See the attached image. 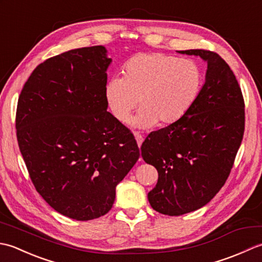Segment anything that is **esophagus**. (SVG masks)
Masks as SVG:
<instances>
[{
    "label": "esophagus",
    "instance_id": "esophagus-1",
    "mask_svg": "<svg viewBox=\"0 0 262 262\" xmlns=\"http://www.w3.org/2000/svg\"><path fill=\"white\" fill-rule=\"evenodd\" d=\"M135 138H136V142H137L138 147H141L142 143H143V141H144V136H143V135H140V134H138V133H135Z\"/></svg>",
    "mask_w": 262,
    "mask_h": 262
}]
</instances>
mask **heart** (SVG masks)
<instances>
[{
  "mask_svg": "<svg viewBox=\"0 0 262 262\" xmlns=\"http://www.w3.org/2000/svg\"><path fill=\"white\" fill-rule=\"evenodd\" d=\"M104 86L111 114L122 124L129 120L137 104L142 108L132 119L136 128L174 124L196 101L203 84L202 70L191 59L161 53H140Z\"/></svg>",
  "mask_w": 262,
  "mask_h": 262,
  "instance_id": "b5f03b06",
  "label": "heart"
}]
</instances>
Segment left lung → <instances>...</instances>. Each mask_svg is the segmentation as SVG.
<instances>
[{
	"label": "left lung",
	"instance_id": "obj_1",
	"mask_svg": "<svg viewBox=\"0 0 262 262\" xmlns=\"http://www.w3.org/2000/svg\"><path fill=\"white\" fill-rule=\"evenodd\" d=\"M178 53L207 63L205 83L181 119L152 132L142 157L159 172L147 198L154 210L180 216L208 204L229 177L244 133V101L236 77L219 54Z\"/></svg>",
	"mask_w": 262,
	"mask_h": 262
}]
</instances>
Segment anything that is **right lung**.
<instances>
[{"label":"right lung","instance_id":"obj_1","mask_svg":"<svg viewBox=\"0 0 262 262\" xmlns=\"http://www.w3.org/2000/svg\"><path fill=\"white\" fill-rule=\"evenodd\" d=\"M111 62L103 46L48 58L18 100L16 138L33 186L51 207L76 221L107 214L116 186L140 158L134 136L107 111Z\"/></svg>","mask_w":262,"mask_h":262}]
</instances>
